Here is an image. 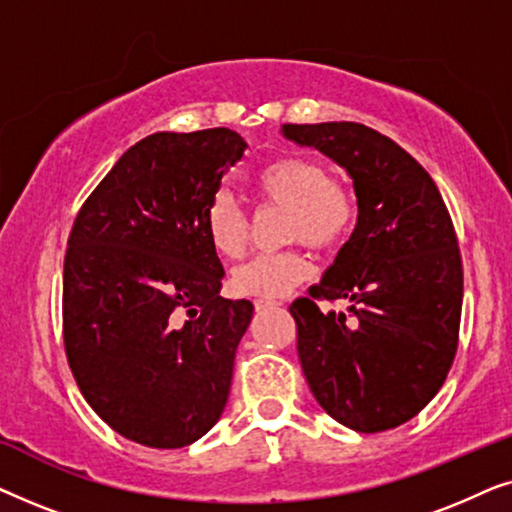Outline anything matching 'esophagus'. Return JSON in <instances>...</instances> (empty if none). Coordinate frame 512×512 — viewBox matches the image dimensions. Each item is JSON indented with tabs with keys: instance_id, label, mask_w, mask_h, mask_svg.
Segmentation results:
<instances>
[{
	"instance_id": "34e87169",
	"label": "esophagus",
	"mask_w": 512,
	"mask_h": 512,
	"mask_svg": "<svg viewBox=\"0 0 512 512\" xmlns=\"http://www.w3.org/2000/svg\"><path fill=\"white\" fill-rule=\"evenodd\" d=\"M256 310H270V307H277L279 300H272V298H256L254 300Z\"/></svg>"
}]
</instances>
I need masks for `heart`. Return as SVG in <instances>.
<instances>
[{"mask_svg": "<svg viewBox=\"0 0 512 512\" xmlns=\"http://www.w3.org/2000/svg\"><path fill=\"white\" fill-rule=\"evenodd\" d=\"M256 186L268 202L289 209L284 237L305 240L314 249H333L347 240L356 223V200L345 186L335 184L331 170L307 156H286L265 165ZM205 233L226 258H240L249 242V216L233 193L216 191L209 198ZM312 263L300 249L268 251L242 263L230 275V289L240 296L282 298L310 275Z\"/></svg>", "mask_w": 512, "mask_h": 512, "instance_id": "1", "label": "heart"}]
</instances>
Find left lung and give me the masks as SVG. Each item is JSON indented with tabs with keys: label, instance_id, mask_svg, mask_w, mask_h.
<instances>
[{
	"label": "left lung",
	"instance_id": "obj_1",
	"mask_svg": "<svg viewBox=\"0 0 512 512\" xmlns=\"http://www.w3.org/2000/svg\"><path fill=\"white\" fill-rule=\"evenodd\" d=\"M282 135L345 167L359 205L331 268L289 307L305 380L335 422L396 429L438 394L457 354L464 270L450 212L429 172L368 125L286 123ZM340 297L349 315L318 310Z\"/></svg>",
	"mask_w": 512,
	"mask_h": 512
}]
</instances>
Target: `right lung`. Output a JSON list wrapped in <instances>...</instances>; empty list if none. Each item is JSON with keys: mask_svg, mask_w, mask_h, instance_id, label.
Here are the masks:
<instances>
[{"mask_svg": "<svg viewBox=\"0 0 512 512\" xmlns=\"http://www.w3.org/2000/svg\"><path fill=\"white\" fill-rule=\"evenodd\" d=\"M247 142L156 132L118 158L69 233L65 352L83 398L123 438L191 445L219 422L254 305L219 296L202 214Z\"/></svg>", "mask_w": 512, "mask_h": 512, "instance_id": "right-lung-1", "label": "right lung"}]
</instances>
